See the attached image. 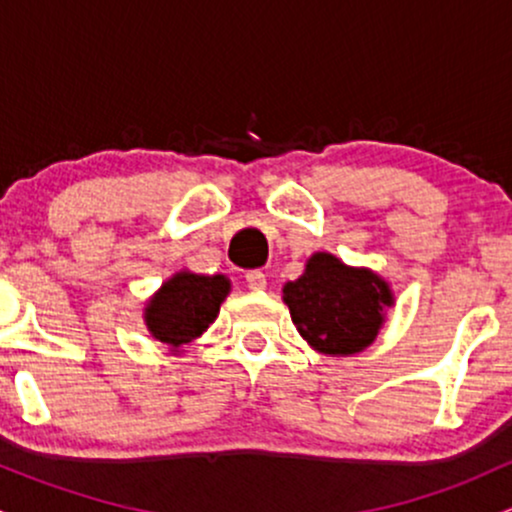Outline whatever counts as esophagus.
I'll return each instance as SVG.
<instances>
[{
  "instance_id": "1",
  "label": "esophagus",
  "mask_w": 512,
  "mask_h": 512,
  "mask_svg": "<svg viewBox=\"0 0 512 512\" xmlns=\"http://www.w3.org/2000/svg\"><path fill=\"white\" fill-rule=\"evenodd\" d=\"M245 281L252 291H264L267 289V276H264L260 269H252V272L245 274Z\"/></svg>"
}]
</instances>
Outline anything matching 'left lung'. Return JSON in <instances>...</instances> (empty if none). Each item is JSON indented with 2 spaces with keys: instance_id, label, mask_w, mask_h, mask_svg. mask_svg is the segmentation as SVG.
Segmentation results:
<instances>
[{
  "instance_id": "left-lung-1",
  "label": "left lung",
  "mask_w": 512,
  "mask_h": 512,
  "mask_svg": "<svg viewBox=\"0 0 512 512\" xmlns=\"http://www.w3.org/2000/svg\"><path fill=\"white\" fill-rule=\"evenodd\" d=\"M284 303L310 349L325 356H354L383 330L395 293L378 272L349 267L332 252H315L303 274L284 284Z\"/></svg>"
}]
</instances>
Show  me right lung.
<instances>
[{
	"label": "right lung",
	"instance_id": "obj_1",
	"mask_svg": "<svg viewBox=\"0 0 512 512\" xmlns=\"http://www.w3.org/2000/svg\"><path fill=\"white\" fill-rule=\"evenodd\" d=\"M231 293V279L223 274H195L180 269L146 301L144 325L156 342L182 354L192 339L207 332L219 317L221 303Z\"/></svg>",
	"mask_w": 512,
	"mask_h": 512
}]
</instances>
